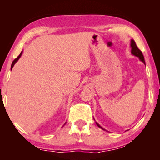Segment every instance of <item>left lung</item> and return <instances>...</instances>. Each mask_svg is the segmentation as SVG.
<instances>
[{
  "instance_id": "1",
  "label": "left lung",
  "mask_w": 160,
  "mask_h": 160,
  "mask_svg": "<svg viewBox=\"0 0 160 160\" xmlns=\"http://www.w3.org/2000/svg\"><path fill=\"white\" fill-rule=\"evenodd\" d=\"M130 47H131V53H132L133 55L138 57V58H139V60H141V61H142V62H143L144 64H145V60H144V57L143 55V54H142V52H141V50H140L138 48V47L136 46V43H135V41L132 40H132H131ZM95 123H96V124H97L98 127H99V128L102 129V130H104V129L102 128V127L100 126V124H98L97 122H95Z\"/></svg>"
}]
</instances>
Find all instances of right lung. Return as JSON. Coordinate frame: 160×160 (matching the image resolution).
<instances>
[{
  "label": "right lung",
  "instance_id": "right-lung-1",
  "mask_svg": "<svg viewBox=\"0 0 160 160\" xmlns=\"http://www.w3.org/2000/svg\"><path fill=\"white\" fill-rule=\"evenodd\" d=\"M22 51L21 52V53H20V54H19V55L18 56V57H17V58H16V59H14V61H13V62H12V66H11V70H12V68L13 67H14V64H15V63H16L17 62V61H18V60H19V58H20V57H21V55H22ZM65 124H66V122H65Z\"/></svg>",
  "mask_w": 160,
  "mask_h": 160
}]
</instances>
